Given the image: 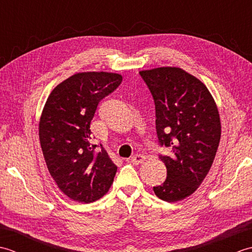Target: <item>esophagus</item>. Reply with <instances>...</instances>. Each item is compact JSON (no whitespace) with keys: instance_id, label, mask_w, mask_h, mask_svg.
Returning <instances> with one entry per match:
<instances>
[{"instance_id":"esophagus-1","label":"esophagus","mask_w":252,"mask_h":252,"mask_svg":"<svg viewBox=\"0 0 252 252\" xmlns=\"http://www.w3.org/2000/svg\"><path fill=\"white\" fill-rule=\"evenodd\" d=\"M145 159L146 158H145V156H144V155L138 154V155H134V156L131 157V162L133 164H140V163H143L144 160H145Z\"/></svg>"}]
</instances>
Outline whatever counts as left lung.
<instances>
[{"mask_svg": "<svg viewBox=\"0 0 252 252\" xmlns=\"http://www.w3.org/2000/svg\"><path fill=\"white\" fill-rule=\"evenodd\" d=\"M156 107L160 155L167 168L162 185L154 186L160 199L175 202L190 196L205 180L221 138V121L211 93L200 80L178 67L140 71Z\"/></svg>", "mask_w": 252, "mask_h": 252, "instance_id": "obj_1", "label": "left lung"}]
</instances>
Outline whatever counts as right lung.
<instances>
[{
    "label": "right lung",
    "instance_id": "obj_1",
    "mask_svg": "<svg viewBox=\"0 0 252 252\" xmlns=\"http://www.w3.org/2000/svg\"><path fill=\"white\" fill-rule=\"evenodd\" d=\"M121 81V74L112 72L76 73L58 84L44 105L39 137L46 167L74 201H96L114 182L117 165L100 144L91 143L90 125L99 101Z\"/></svg>",
    "mask_w": 252,
    "mask_h": 252
}]
</instances>
